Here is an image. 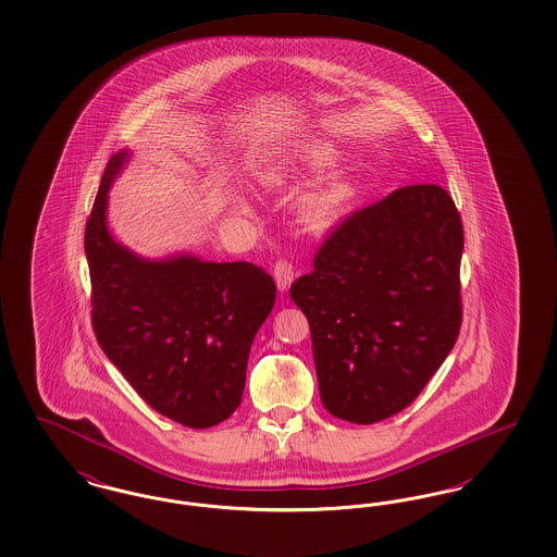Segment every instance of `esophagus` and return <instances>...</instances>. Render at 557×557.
I'll use <instances>...</instances> for the list:
<instances>
[{
  "label": "esophagus",
  "instance_id": "obj_1",
  "mask_svg": "<svg viewBox=\"0 0 557 557\" xmlns=\"http://www.w3.org/2000/svg\"><path fill=\"white\" fill-rule=\"evenodd\" d=\"M273 277H275V284H277L280 292H288L289 284L294 282V268H292V263L286 261V259L275 261Z\"/></svg>",
  "mask_w": 557,
  "mask_h": 557
}]
</instances>
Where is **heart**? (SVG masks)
Returning a JSON list of instances; mask_svg holds the SVG:
<instances>
[{"instance_id":"heart-1","label":"heart","mask_w":557,"mask_h":557,"mask_svg":"<svg viewBox=\"0 0 557 557\" xmlns=\"http://www.w3.org/2000/svg\"><path fill=\"white\" fill-rule=\"evenodd\" d=\"M339 159V151L332 143L312 140L296 153V163L309 172H323ZM355 197V182L346 174H334L302 199L300 215L314 230L332 227L346 211Z\"/></svg>"}]
</instances>
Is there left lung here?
I'll use <instances>...</instances> for the list:
<instances>
[{"instance_id":"obj_1","label":"left lung","mask_w":557,"mask_h":557,"mask_svg":"<svg viewBox=\"0 0 557 557\" xmlns=\"http://www.w3.org/2000/svg\"><path fill=\"white\" fill-rule=\"evenodd\" d=\"M465 230L447 190L401 186L350 213L289 296L311 325L321 401L342 421L398 414L451 352Z\"/></svg>"}]
</instances>
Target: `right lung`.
I'll use <instances>...</instances> for the list:
<instances>
[{
  "label": "right lung",
  "instance_id": "add662e5",
  "mask_svg": "<svg viewBox=\"0 0 557 557\" xmlns=\"http://www.w3.org/2000/svg\"><path fill=\"white\" fill-rule=\"evenodd\" d=\"M126 157L110 159L85 227L92 332L153 410L209 429L240 406L250 346L273 309L275 284L246 261H147L117 245L106 209Z\"/></svg>",
  "mask_w": 557,
  "mask_h": 557
}]
</instances>
